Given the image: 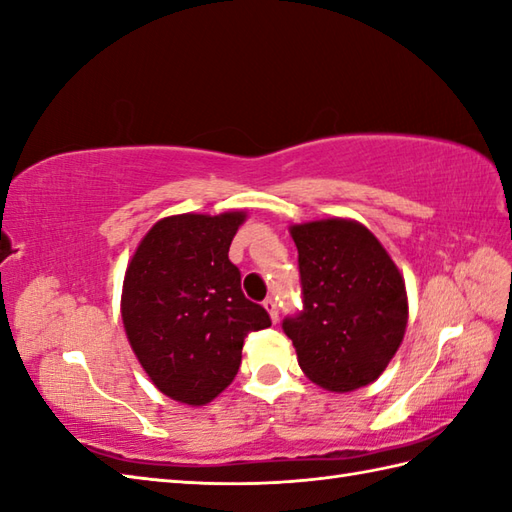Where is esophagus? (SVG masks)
<instances>
[{"mask_svg":"<svg viewBox=\"0 0 512 512\" xmlns=\"http://www.w3.org/2000/svg\"><path fill=\"white\" fill-rule=\"evenodd\" d=\"M264 308L268 310V314H270V319H273V323H277V321H279V308H277V301H275L273 297H268V299L264 301Z\"/></svg>","mask_w":512,"mask_h":512,"instance_id":"obj_1","label":"esophagus"}]
</instances>
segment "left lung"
Wrapping results in <instances>:
<instances>
[{"label": "left lung", "instance_id": "left-lung-1", "mask_svg": "<svg viewBox=\"0 0 512 512\" xmlns=\"http://www.w3.org/2000/svg\"><path fill=\"white\" fill-rule=\"evenodd\" d=\"M299 250L303 308L281 328L303 372L330 391H352L385 372L407 328V290L387 250L363 224L290 228Z\"/></svg>", "mask_w": 512, "mask_h": 512}]
</instances>
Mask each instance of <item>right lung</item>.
<instances>
[{
    "label": "right lung",
    "mask_w": 512,
    "mask_h": 512,
    "mask_svg": "<svg viewBox=\"0 0 512 512\" xmlns=\"http://www.w3.org/2000/svg\"><path fill=\"white\" fill-rule=\"evenodd\" d=\"M242 211L173 215L136 248L123 284L129 345L162 394L206 405L235 378L244 339L270 325L228 259Z\"/></svg>",
    "instance_id": "right-lung-1"
}]
</instances>
